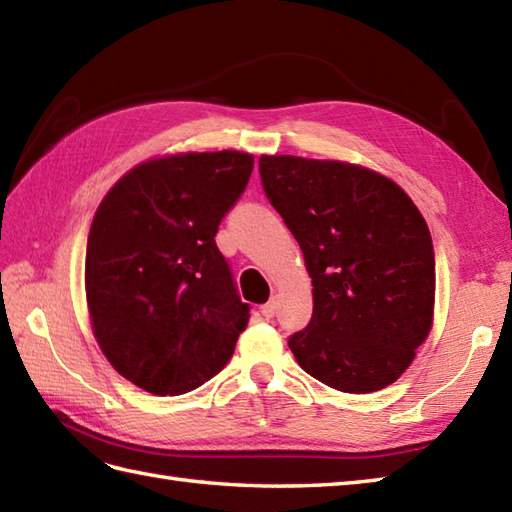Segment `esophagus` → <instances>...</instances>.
Returning <instances> with one entry per match:
<instances>
[{
  "instance_id": "34e87169",
  "label": "esophagus",
  "mask_w": 512,
  "mask_h": 512,
  "mask_svg": "<svg viewBox=\"0 0 512 512\" xmlns=\"http://www.w3.org/2000/svg\"><path fill=\"white\" fill-rule=\"evenodd\" d=\"M275 312H277V301L275 299H270L266 306H262V314H264L266 319H273Z\"/></svg>"
}]
</instances>
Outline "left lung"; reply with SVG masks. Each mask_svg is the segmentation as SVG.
I'll return each instance as SVG.
<instances>
[{
    "label": "left lung",
    "instance_id": "1",
    "mask_svg": "<svg viewBox=\"0 0 512 512\" xmlns=\"http://www.w3.org/2000/svg\"><path fill=\"white\" fill-rule=\"evenodd\" d=\"M259 176L314 286L312 319L288 339L297 363L347 394L391 385L427 339L436 297L416 204L380 173L336 160L262 156Z\"/></svg>",
    "mask_w": 512,
    "mask_h": 512
}]
</instances>
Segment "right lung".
Here are the masks:
<instances>
[{
	"label": "right lung",
	"mask_w": 512,
	"mask_h": 512,
	"mask_svg": "<svg viewBox=\"0 0 512 512\" xmlns=\"http://www.w3.org/2000/svg\"><path fill=\"white\" fill-rule=\"evenodd\" d=\"M250 173L253 156L239 151L149 160L94 215L85 255L94 336L149 394H187L231 361L250 306L215 235Z\"/></svg>",
	"instance_id": "right-lung-1"
}]
</instances>
